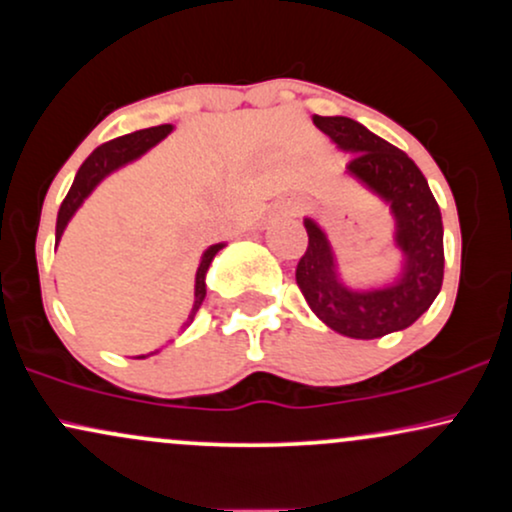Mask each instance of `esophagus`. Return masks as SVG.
Returning <instances> with one entry per match:
<instances>
[{"mask_svg":"<svg viewBox=\"0 0 512 512\" xmlns=\"http://www.w3.org/2000/svg\"><path fill=\"white\" fill-rule=\"evenodd\" d=\"M281 211H284V214H296L298 211V202H281Z\"/></svg>","mask_w":512,"mask_h":512,"instance_id":"1","label":"esophagus"}]
</instances>
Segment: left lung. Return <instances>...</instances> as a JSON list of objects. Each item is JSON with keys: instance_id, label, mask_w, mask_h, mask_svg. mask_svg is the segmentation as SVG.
Segmentation results:
<instances>
[{"instance_id": "8db88e82", "label": "left lung", "mask_w": 512, "mask_h": 512, "mask_svg": "<svg viewBox=\"0 0 512 512\" xmlns=\"http://www.w3.org/2000/svg\"><path fill=\"white\" fill-rule=\"evenodd\" d=\"M313 122L342 151L346 170L390 204L397 221V245L404 252L399 279L385 289L354 291L339 279L337 262L322 228L305 219L308 248L296 267V284L310 310L351 339H378L407 330L431 308L443 286V219L431 187L411 158L351 117H322Z\"/></svg>"}]
</instances>
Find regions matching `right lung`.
Returning <instances> with one entry per match:
<instances>
[{
  "instance_id": "right-lung-1",
  "label": "right lung",
  "mask_w": 512,
  "mask_h": 512,
  "mask_svg": "<svg viewBox=\"0 0 512 512\" xmlns=\"http://www.w3.org/2000/svg\"><path fill=\"white\" fill-rule=\"evenodd\" d=\"M170 129H173L170 125L139 129V132L125 134V137H117V139H113V142H105V144L98 146V149L86 158L84 166L79 168V173H76V178H74V185L69 187L67 197H64L60 214H57V240H60L64 228H67L69 219L74 216V211L81 207V202H84V199L91 195L93 187H96L98 182L105 178V175L113 173L115 168L125 166V163L142 156L144 151H149L151 146L161 142V139L166 137ZM221 248H223L221 243L211 245V248L202 255V262H199L197 279H195V305H192V313H190V317H187V325L195 320L199 305H202L204 296H207V284H204V276H207L209 264ZM154 354H156V351H154ZM139 358H144V356H139Z\"/></svg>"
}]
</instances>
